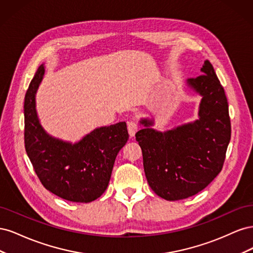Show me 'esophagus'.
<instances>
[{
  "label": "esophagus",
  "instance_id": "34e87169",
  "mask_svg": "<svg viewBox=\"0 0 253 253\" xmlns=\"http://www.w3.org/2000/svg\"><path fill=\"white\" fill-rule=\"evenodd\" d=\"M127 131H128L129 136H131V137L135 136L137 131H138V126H137L135 121L131 120V121L127 122Z\"/></svg>",
  "mask_w": 253,
  "mask_h": 253
}]
</instances>
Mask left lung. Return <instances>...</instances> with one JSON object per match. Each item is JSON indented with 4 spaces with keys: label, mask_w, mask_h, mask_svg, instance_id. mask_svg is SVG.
<instances>
[{
    "label": "left lung",
    "mask_w": 253,
    "mask_h": 253,
    "mask_svg": "<svg viewBox=\"0 0 253 253\" xmlns=\"http://www.w3.org/2000/svg\"><path fill=\"white\" fill-rule=\"evenodd\" d=\"M204 75L187 80V85L202 96L198 119L166 132L151 126L136 133L143 157L149 186L167 201H179L197 194L223 169L231 137V124L224 87L212 64L205 61Z\"/></svg>",
    "instance_id": "1"
}]
</instances>
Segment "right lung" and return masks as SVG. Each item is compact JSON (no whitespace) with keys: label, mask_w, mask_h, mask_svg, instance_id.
<instances>
[{"label":"right lung","mask_w":253,"mask_h":253,"mask_svg":"<svg viewBox=\"0 0 253 253\" xmlns=\"http://www.w3.org/2000/svg\"><path fill=\"white\" fill-rule=\"evenodd\" d=\"M40 65L24 101L25 150L42 185L74 203H90L108 188L115 159L128 139L126 122L95 128L71 143L45 132L36 111V93L44 76Z\"/></svg>","instance_id":"obj_1"}]
</instances>
